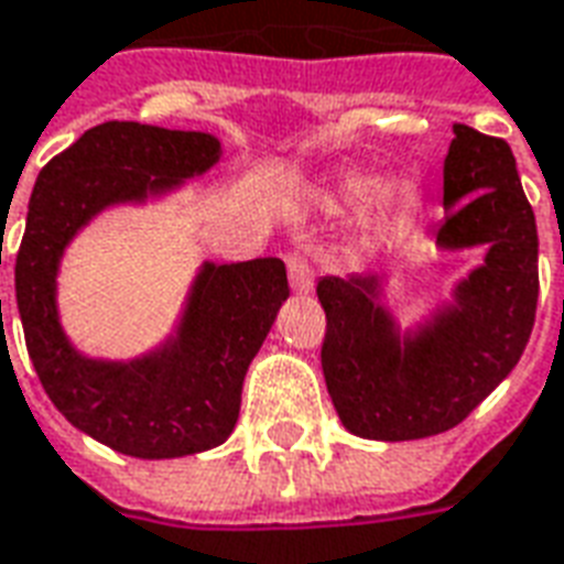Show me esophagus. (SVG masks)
<instances>
[{
  "instance_id": "obj_1",
  "label": "esophagus",
  "mask_w": 564,
  "mask_h": 564,
  "mask_svg": "<svg viewBox=\"0 0 564 564\" xmlns=\"http://www.w3.org/2000/svg\"><path fill=\"white\" fill-rule=\"evenodd\" d=\"M285 264H288V279H291V291L294 294H308L312 288H315V267L312 261L306 258V252H288L285 256Z\"/></svg>"
}]
</instances>
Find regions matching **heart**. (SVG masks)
<instances>
[{"instance_id":"heart-1","label":"heart","mask_w":564,"mask_h":564,"mask_svg":"<svg viewBox=\"0 0 564 564\" xmlns=\"http://www.w3.org/2000/svg\"><path fill=\"white\" fill-rule=\"evenodd\" d=\"M354 189H357V193H368V189H371V184H357V186H354ZM395 198H401V202H410V198H413V193H410V186H398Z\"/></svg>"}]
</instances>
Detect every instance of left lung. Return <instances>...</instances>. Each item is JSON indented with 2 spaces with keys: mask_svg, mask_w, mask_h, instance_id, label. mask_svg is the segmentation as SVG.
<instances>
[{
  "mask_svg": "<svg viewBox=\"0 0 564 564\" xmlns=\"http://www.w3.org/2000/svg\"><path fill=\"white\" fill-rule=\"evenodd\" d=\"M443 249L488 247L416 338L395 333L378 306V276H324L321 368L341 425L366 440L443 434L508 378L527 350L539 306V231L506 139L455 124L443 163Z\"/></svg>",
  "mask_w": 564,
  "mask_h": 564,
  "instance_id": "1",
  "label": "left lung"
}]
</instances>
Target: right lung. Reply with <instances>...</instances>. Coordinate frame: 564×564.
Wrapping results in <instances>:
<instances>
[{"label": "right lung", "instance_id": "right-lung-1", "mask_svg": "<svg viewBox=\"0 0 564 564\" xmlns=\"http://www.w3.org/2000/svg\"><path fill=\"white\" fill-rule=\"evenodd\" d=\"M217 160L210 133L106 121L53 156L29 198L14 264L29 357L58 413L121 455L181 458L226 443L249 362L288 300L285 264H205L175 341L133 362H97L79 357L58 327V258L106 205L172 189Z\"/></svg>", "mask_w": 564, "mask_h": 564}]
</instances>
